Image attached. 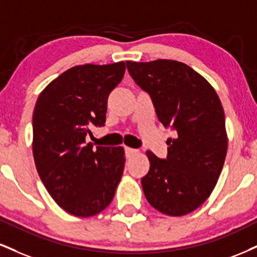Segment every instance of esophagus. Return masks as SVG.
I'll list each match as a JSON object with an SVG mask.
<instances>
[{"label": "esophagus", "mask_w": 257, "mask_h": 257, "mask_svg": "<svg viewBox=\"0 0 257 257\" xmlns=\"http://www.w3.org/2000/svg\"><path fill=\"white\" fill-rule=\"evenodd\" d=\"M124 151H125L126 158H131V157L138 154V150H134V148H131V147H125Z\"/></svg>", "instance_id": "1"}]
</instances>
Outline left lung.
<instances>
[{"instance_id":"left-lung-1","label":"left lung","mask_w":257,"mask_h":257,"mask_svg":"<svg viewBox=\"0 0 257 257\" xmlns=\"http://www.w3.org/2000/svg\"><path fill=\"white\" fill-rule=\"evenodd\" d=\"M138 86L150 94L158 119L177 133L168 139V157L147 151L145 196L157 211L181 217L211 195L227 152L225 115L211 83L185 63L172 60L125 62Z\"/></svg>"}]
</instances>
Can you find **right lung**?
<instances>
[{"instance_id":"1","label":"right lung","mask_w":257,"mask_h":257,"mask_svg":"<svg viewBox=\"0 0 257 257\" xmlns=\"http://www.w3.org/2000/svg\"><path fill=\"white\" fill-rule=\"evenodd\" d=\"M124 62L70 68L39 94L33 111V158L52 199L76 217L110 205L124 169L123 147L86 144L103 126L107 97L123 79Z\"/></svg>"}]
</instances>
